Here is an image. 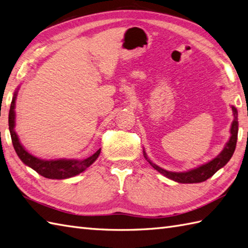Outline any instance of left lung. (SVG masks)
<instances>
[{
  "label": "left lung",
  "mask_w": 248,
  "mask_h": 248,
  "mask_svg": "<svg viewBox=\"0 0 248 248\" xmlns=\"http://www.w3.org/2000/svg\"><path fill=\"white\" fill-rule=\"evenodd\" d=\"M232 113H233V122L232 124V128H230V139L227 142L226 146H225L224 150L221 152V154L217 157H216L211 160L210 162H208L206 164H202V166L196 168L194 170H188V172H181V173H176V172H169V170H166L161 169L160 167L156 166L155 163H153L150 159L147 158L146 154L144 152V155L146 160L150 162L151 166L157 170L159 173L163 174L166 177L172 179L174 181H177V183L180 184H196V183H202V181L207 180L208 178H210L211 176L216 174L217 170L223 168L225 164H226L230 158L232 157L234 150H235V145H236V140H238V111L236 109L232 106Z\"/></svg>",
  "instance_id": "8db88e82"
}]
</instances>
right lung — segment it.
Returning <instances> with one entry per match:
<instances>
[{"instance_id": "obj_1", "label": "right lung", "mask_w": 248, "mask_h": 248, "mask_svg": "<svg viewBox=\"0 0 248 248\" xmlns=\"http://www.w3.org/2000/svg\"><path fill=\"white\" fill-rule=\"evenodd\" d=\"M16 92H15L12 104H10L9 115H8V125L10 136H12V141L16 155L22 160L24 164L29 166L32 170H35L38 174L46 178L49 179H64L73 177L75 175L89 168L91 164L94 162L98 155L101 153V148L96 151L92 156L88 157L84 160H75V159H59V160H42V159L37 158L31 155L29 152L24 150V147L21 145L19 142L18 136L15 131V105H16Z\"/></svg>"}]
</instances>
